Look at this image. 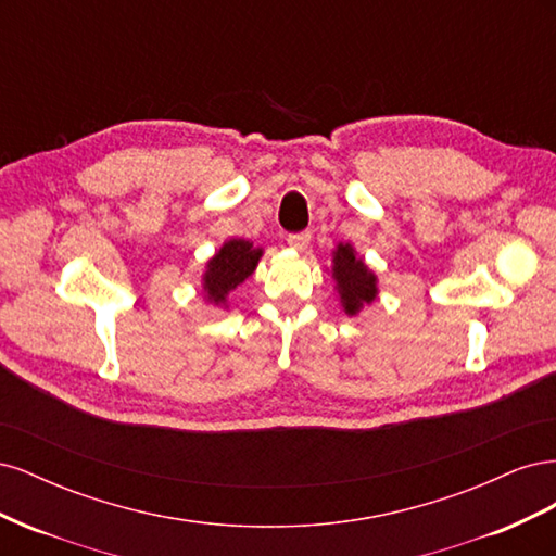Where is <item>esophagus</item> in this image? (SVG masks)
<instances>
[{"mask_svg": "<svg viewBox=\"0 0 556 556\" xmlns=\"http://www.w3.org/2000/svg\"><path fill=\"white\" fill-rule=\"evenodd\" d=\"M288 243H290V248H294V250H299V252H304V250L308 248V243H311V233H308V231L290 233V237H288Z\"/></svg>", "mask_w": 556, "mask_h": 556, "instance_id": "obj_1", "label": "esophagus"}]
</instances>
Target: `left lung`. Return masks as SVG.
Segmentation results:
<instances>
[{
  "label": "left lung",
  "mask_w": 556,
  "mask_h": 556,
  "mask_svg": "<svg viewBox=\"0 0 556 556\" xmlns=\"http://www.w3.org/2000/svg\"><path fill=\"white\" fill-rule=\"evenodd\" d=\"M331 278L345 315H357L378 296V276L357 257L350 243H339L331 252Z\"/></svg>",
  "instance_id": "8db88e82"
}]
</instances>
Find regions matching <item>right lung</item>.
<instances>
[{
	"instance_id": "add662e5",
	"label": "right lung",
	"mask_w": 556,
	"mask_h": 556,
	"mask_svg": "<svg viewBox=\"0 0 556 556\" xmlns=\"http://www.w3.org/2000/svg\"><path fill=\"white\" fill-rule=\"evenodd\" d=\"M264 255L262 248H255L245 239H229L220 250L206 262V271L201 276V290L204 299L213 306L227 308V296L239 285L255 274V268Z\"/></svg>"
}]
</instances>
